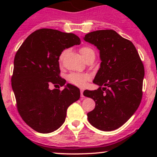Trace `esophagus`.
<instances>
[{"label": "esophagus", "instance_id": "obj_1", "mask_svg": "<svg viewBox=\"0 0 157 157\" xmlns=\"http://www.w3.org/2000/svg\"><path fill=\"white\" fill-rule=\"evenodd\" d=\"M80 96H81V98H83V97H84V95H83V90H82V89L80 90Z\"/></svg>", "mask_w": 157, "mask_h": 157}]
</instances>
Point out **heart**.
Returning <instances> with one entry per match:
<instances>
[{"label": "heart", "instance_id": "obj_1", "mask_svg": "<svg viewBox=\"0 0 157 157\" xmlns=\"http://www.w3.org/2000/svg\"><path fill=\"white\" fill-rule=\"evenodd\" d=\"M66 51L65 50L61 53L59 57V62L61 63L63 59L65 54H66ZM80 52L81 55L82 56V57L86 60V57L89 55L91 52H94L93 49L89 47V46H83V47L80 48ZM91 79L89 75L88 74H80V73H71L70 75H68L67 80L70 83L75 85V86H79V87H82L86 85V82L89 81Z\"/></svg>", "mask_w": 157, "mask_h": 157}]
</instances>
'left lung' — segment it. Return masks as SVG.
Wrapping results in <instances>:
<instances>
[{"label": "left lung", "instance_id": "obj_1", "mask_svg": "<svg viewBox=\"0 0 157 157\" xmlns=\"http://www.w3.org/2000/svg\"><path fill=\"white\" fill-rule=\"evenodd\" d=\"M83 39L100 50L101 60L93 81L100 87L83 92L96 104L94 109L87 113L88 120L99 130H116L131 117L140 105L144 66L132 42L113 30L91 32Z\"/></svg>", "mask_w": 157, "mask_h": 157}]
</instances>
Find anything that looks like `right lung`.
<instances>
[{"label": "right lung", "mask_w": 157, "mask_h": 157, "mask_svg": "<svg viewBox=\"0 0 157 157\" xmlns=\"http://www.w3.org/2000/svg\"><path fill=\"white\" fill-rule=\"evenodd\" d=\"M80 44V39L73 33L40 29L28 36L16 53L12 87L17 111L37 132L48 134L58 129L68 106L80 99V89L71 84L63 91L48 88L51 83L64 86L59 57L64 49Z\"/></svg>", "instance_id": "add662e5"}]
</instances>
